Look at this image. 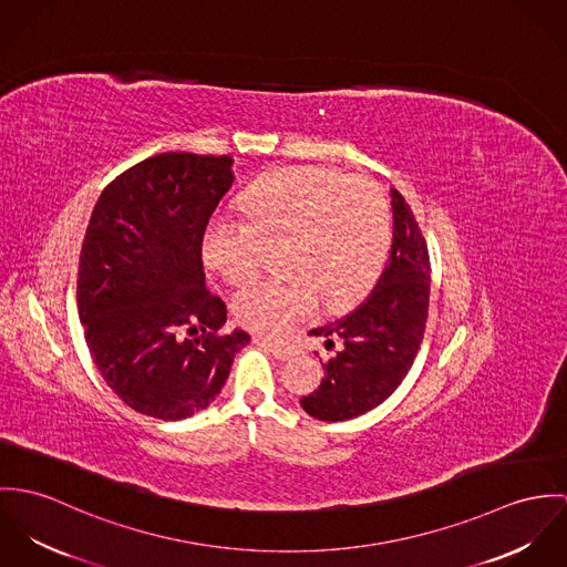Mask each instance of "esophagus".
<instances>
[{
    "label": "esophagus",
    "instance_id": "esophagus-1",
    "mask_svg": "<svg viewBox=\"0 0 567 567\" xmlns=\"http://www.w3.org/2000/svg\"><path fill=\"white\" fill-rule=\"evenodd\" d=\"M256 341H260V346H265L271 352V357H276L278 361H289L296 357V348H291L287 343H278V341H269V339H256Z\"/></svg>",
    "mask_w": 567,
    "mask_h": 567
}]
</instances>
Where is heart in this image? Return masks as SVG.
I'll return each mask as SVG.
<instances>
[{"label": "heart", "instance_id": "1", "mask_svg": "<svg viewBox=\"0 0 567 567\" xmlns=\"http://www.w3.org/2000/svg\"><path fill=\"white\" fill-rule=\"evenodd\" d=\"M246 219L215 217L204 233L206 262L228 282L260 267L267 246L287 241L280 278L244 285L233 298L237 321L260 334H282L321 309L361 298L389 252L391 215L384 193L368 178L321 167H287L241 193Z\"/></svg>", "mask_w": 567, "mask_h": 567}]
</instances>
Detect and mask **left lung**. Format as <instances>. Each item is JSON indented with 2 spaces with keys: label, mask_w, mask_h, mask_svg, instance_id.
<instances>
[{
  "label": "left lung",
  "mask_w": 567,
  "mask_h": 567,
  "mask_svg": "<svg viewBox=\"0 0 567 567\" xmlns=\"http://www.w3.org/2000/svg\"><path fill=\"white\" fill-rule=\"evenodd\" d=\"M393 241L372 293L352 311L309 330L323 337L321 384L302 395V409L321 422H346L382 404L409 374L424 339L431 260L411 206L400 190H389Z\"/></svg>",
  "instance_id": "left-lung-1"
}]
</instances>
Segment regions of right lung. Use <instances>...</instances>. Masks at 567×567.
<instances>
[{"instance_id": "right-lung-1", "label": "right lung", "mask_w": 567, "mask_h": 567, "mask_svg": "<svg viewBox=\"0 0 567 567\" xmlns=\"http://www.w3.org/2000/svg\"><path fill=\"white\" fill-rule=\"evenodd\" d=\"M233 183L230 156L167 152L115 178L91 213L78 313L106 384L147 417L204 411L250 343L239 328L219 334L226 305L202 262L206 224Z\"/></svg>"}]
</instances>
